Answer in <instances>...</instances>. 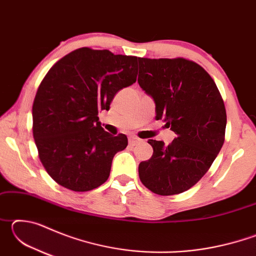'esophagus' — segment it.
Wrapping results in <instances>:
<instances>
[{
  "mask_svg": "<svg viewBox=\"0 0 256 256\" xmlns=\"http://www.w3.org/2000/svg\"><path fill=\"white\" fill-rule=\"evenodd\" d=\"M141 142V138H138L136 136H131L128 138V144L131 146H136Z\"/></svg>",
  "mask_w": 256,
  "mask_h": 256,
  "instance_id": "esophagus-1",
  "label": "esophagus"
}]
</instances>
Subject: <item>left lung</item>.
I'll list each match as a JSON object with an SVG mask.
<instances>
[{"mask_svg": "<svg viewBox=\"0 0 256 256\" xmlns=\"http://www.w3.org/2000/svg\"><path fill=\"white\" fill-rule=\"evenodd\" d=\"M138 86L154 99L156 120L176 138L149 140L154 154L138 164L146 188L159 196L183 193L209 170L224 141L227 116L214 81L185 58H138Z\"/></svg>", "mask_w": 256, "mask_h": 256, "instance_id": "left-lung-1", "label": "left lung"}]
</instances>
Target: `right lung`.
<instances>
[{
  "instance_id": "right-lung-1",
  "label": "right lung",
  "mask_w": 256,
  "mask_h": 256,
  "mask_svg": "<svg viewBox=\"0 0 256 256\" xmlns=\"http://www.w3.org/2000/svg\"><path fill=\"white\" fill-rule=\"evenodd\" d=\"M138 60L82 47L42 79L32 105V134L42 166L60 186L86 192L110 177L112 158L126 148L128 138L106 132L98 112L136 81Z\"/></svg>"
}]
</instances>
